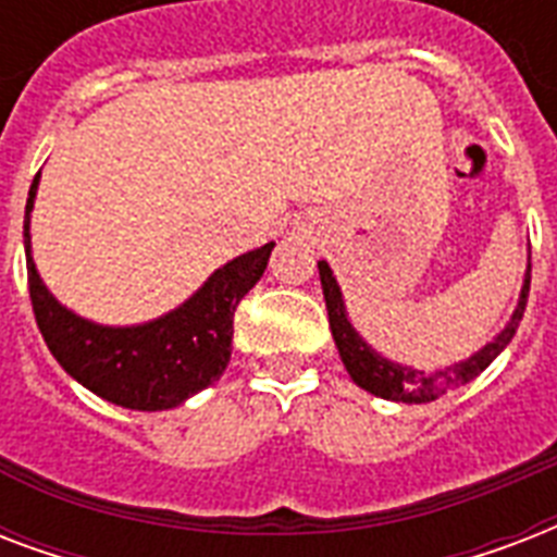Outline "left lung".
Listing matches in <instances>:
<instances>
[{"instance_id":"1","label":"left lung","mask_w":557,"mask_h":557,"mask_svg":"<svg viewBox=\"0 0 557 557\" xmlns=\"http://www.w3.org/2000/svg\"><path fill=\"white\" fill-rule=\"evenodd\" d=\"M321 271V286H323V300H326V312H330V330L335 338V347L341 352V361L347 367L358 387L372 393L379 398H389V401H405V405H424L433 398L445 396L448 389L462 387L468 381H474L485 367L492 364L494 358L500 356L503 349L509 347V341L515 338L523 312H527V297H529V283H532V251H529V265H527V280L520 288L518 309L511 314V321L503 326V332L492 344H485L480 352H474L466 361H459L454 367H440V370H413V367H401L396 361H387L379 356L375 349L367 347V341L352 330V323L347 318V306L341 297L338 280L332 277V269L326 262H318Z\"/></svg>"}]
</instances>
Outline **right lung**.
Here are the masks:
<instances>
[{
	"label": "right lung",
	"mask_w": 557,
	"mask_h": 557,
	"mask_svg": "<svg viewBox=\"0 0 557 557\" xmlns=\"http://www.w3.org/2000/svg\"><path fill=\"white\" fill-rule=\"evenodd\" d=\"M25 205V265L34 318L51 356L95 396L129 410H170L210 387L231 361L234 312L269 265L274 243L225 262L185 304L141 326H100L57 304L30 257V210Z\"/></svg>",
	"instance_id": "1"
}]
</instances>
